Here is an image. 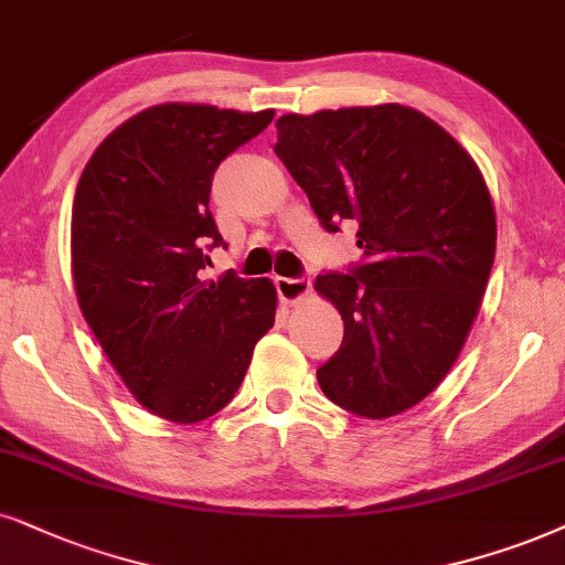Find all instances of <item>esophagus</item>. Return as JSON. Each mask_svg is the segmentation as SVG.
<instances>
[{"label":"esophagus","mask_w":565,"mask_h":565,"mask_svg":"<svg viewBox=\"0 0 565 565\" xmlns=\"http://www.w3.org/2000/svg\"><path fill=\"white\" fill-rule=\"evenodd\" d=\"M310 287H312L310 276H297V278L278 276L276 278L278 297H281V302H287V305H295L302 297H307V291H310Z\"/></svg>","instance_id":"34e87169"}]
</instances>
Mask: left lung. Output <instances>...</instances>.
Wrapping results in <instances>:
<instances>
[{"mask_svg":"<svg viewBox=\"0 0 565 565\" xmlns=\"http://www.w3.org/2000/svg\"><path fill=\"white\" fill-rule=\"evenodd\" d=\"M274 151L328 232L356 224L365 253L316 278L344 320L318 367L341 409L385 419L412 409L454 367L495 260V209L472 156L402 104L284 114Z\"/></svg>","mask_w":565,"mask_h":565,"instance_id":"obj_1","label":"left lung"}]
</instances>
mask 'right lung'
Here are the masks:
<instances>
[{"label": "right lung", "mask_w": 565, "mask_h": 565, "mask_svg": "<svg viewBox=\"0 0 565 565\" xmlns=\"http://www.w3.org/2000/svg\"><path fill=\"white\" fill-rule=\"evenodd\" d=\"M270 119L274 109L151 106L93 151L77 182L70 249L83 318L130 394L169 423L224 409L276 320L270 278H200L205 249L224 245L213 171Z\"/></svg>", "instance_id": "obj_1"}]
</instances>
